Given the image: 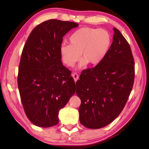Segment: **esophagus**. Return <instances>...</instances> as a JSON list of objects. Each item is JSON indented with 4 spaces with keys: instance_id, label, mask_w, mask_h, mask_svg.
<instances>
[{
    "instance_id": "34e87169",
    "label": "esophagus",
    "mask_w": 149,
    "mask_h": 149,
    "mask_svg": "<svg viewBox=\"0 0 149 149\" xmlns=\"http://www.w3.org/2000/svg\"><path fill=\"white\" fill-rule=\"evenodd\" d=\"M72 77L74 78L75 82H76V81H77V80L79 79V75H78V74H76V73H74V74H72Z\"/></svg>"
}]
</instances>
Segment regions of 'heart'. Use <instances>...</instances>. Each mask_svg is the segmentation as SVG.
<instances>
[{
  "label": "heart",
  "mask_w": 149,
  "mask_h": 149,
  "mask_svg": "<svg viewBox=\"0 0 149 149\" xmlns=\"http://www.w3.org/2000/svg\"><path fill=\"white\" fill-rule=\"evenodd\" d=\"M70 44L61 45L60 49L63 62L72 67L83 58L79 68H82L88 63L96 66L106 57L111 45V36L104 29L83 27L77 30L70 36Z\"/></svg>",
  "instance_id": "obj_1"
}]
</instances>
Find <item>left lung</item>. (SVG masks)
<instances>
[{
	"label": "left lung",
	"mask_w": 149,
	"mask_h": 149,
	"mask_svg": "<svg viewBox=\"0 0 149 149\" xmlns=\"http://www.w3.org/2000/svg\"><path fill=\"white\" fill-rule=\"evenodd\" d=\"M113 42L106 57L93 68L82 71L76 83L81 100L80 123L87 128L106 126L118 116L133 88L135 65L130 47L113 28Z\"/></svg>",
	"instance_id": "left-lung-1"
}]
</instances>
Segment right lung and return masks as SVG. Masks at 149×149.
Returning <instances> with one entry per match:
<instances>
[{
    "label": "right lung",
    "mask_w": 149,
    "mask_h": 149,
    "mask_svg": "<svg viewBox=\"0 0 149 149\" xmlns=\"http://www.w3.org/2000/svg\"><path fill=\"white\" fill-rule=\"evenodd\" d=\"M79 24L51 19L31 31L22 51L17 78L22 105L33 124L49 127L58 123V112L75 93L69 70L61 62L63 37Z\"/></svg>",
    "instance_id": "right-lung-1"
}]
</instances>
